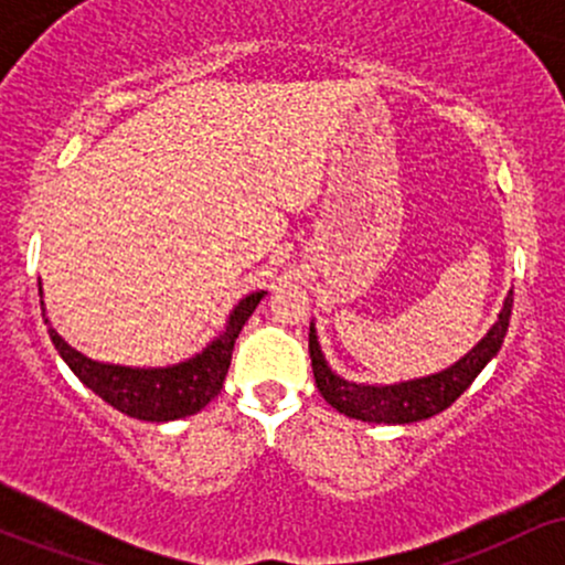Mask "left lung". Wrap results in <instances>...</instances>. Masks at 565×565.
I'll return each mask as SVG.
<instances>
[{
	"mask_svg": "<svg viewBox=\"0 0 565 565\" xmlns=\"http://www.w3.org/2000/svg\"><path fill=\"white\" fill-rule=\"evenodd\" d=\"M510 313L512 291H508V297H504L502 310H499L497 321L491 323L489 332L457 364L440 369L436 374H427V377L393 382V385H369V382H353L340 377L329 366L327 355H323L319 334H316V323H310L308 348L310 361H313L316 387H319V393L329 406L350 419H361V423L408 425L427 417H436V414L449 408L459 395L468 391L472 380L499 353L510 327Z\"/></svg>",
	"mask_w": 565,
	"mask_h": 565,
	"instance_id": "8db88e82",
	"label": "left lung"
}]
</instances>
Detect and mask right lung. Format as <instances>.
<instances>
[{
    "label": "right lung",
    "mask_w": 565,
    "mask_h": 565,
    "mask_svg": "<svg viewBox=\"0 0 565 565\" xmlns=\"http://www.w3.org/2000/svg\"><path fill=\"white\" fill-rule=\"evenodd\" d=\"M39 295H42V287H39ZM265 295L268 291L257 289L242 297L233 305L225 329L215 340L206 342V348H201L191 359L170 366H121L95 361L71 348L50 319H44V323H47L50 340L71 372L106 404L119 408L127 417L146 419V423H172V419L201 412L220 393L231 366L233 342Z\"/></svg>",
    "instance_id": "1"
}]
</instances>
